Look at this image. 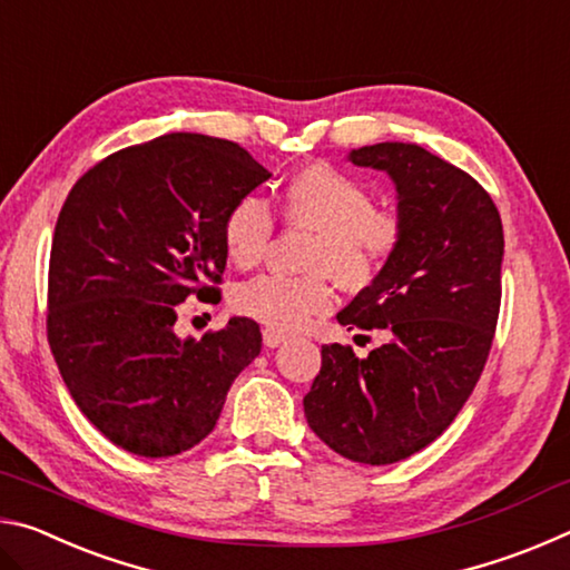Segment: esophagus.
Listing matches in <instances>:
<instances>
[{
  "label": "esophagus",
  "mask_w": 570,
  "mask_h": 570,
  "mask_svg": "<svg viewBox=\"0 0 570 570\" xmlns=\"http://www.w3.org/2000/svg\"><path fill=\"white\" fill-rule=\"evenodd\" d=\"M286 336L282 332H274V330H264V346L266 350H274V346L284 344Z\"/></svg>",
  "instance_id": "obj_1"
}]
</instances>
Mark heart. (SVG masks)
<instances>
[{
    "instance_id": "obj_1",
    "label": "heart",
    "mask_w": 570,
    "mask_h": 570,
    "mask_svg": "<svg viewBox=\"0 0 570 570\" xmlns=\"http://www.w3.org/2000/svg\"><path fill=\"white\" fill-rule=\"evenodd\" d=\"M288 226L312 230L302 278L264 274L240 284L234 308L266 330L296 332L332 306V278L344 288H364L377 276L402 236L397 214L374 208L360 180L332 166H308L286 183L278 198ZM224 248L230 262L250 268L262 262L274 236V216L262 198L244 196L226 210Z\"/></svg>"
}]
</instances>
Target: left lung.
Here are the masks:
<instances>
[{"label":"left lung","instance_id":"8db88e82","mask_svg":"<svg viewBox=\"0 0 570 570\" xmlns=\"http://www.w3.org/2000/svg\"><path fill=\"white\" fill-rule=\"evenodd\" d=\"M350 160L394 180L402 236L336 320L387 342L364 360L324 344L304 414L342 458L390 465L438 440L475 390L500 312L503 224L475 178L414 142L364 146Z\"/></svg>","mask_w":570,"mask_h":570}]
</instances>
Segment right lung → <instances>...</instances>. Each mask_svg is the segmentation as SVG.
Masks as SVG:
<instances>
[{
  "label": "right lung",
  "mask_w": 570,
  "mask_h": 570,
  "mask_svg": "<svg viewBox=\"0 0 570 570\" xmlns=\"http://www.w3.org/2000/svg\"><path fill=\"white\" fill-rule=\"evenodd\" d=\"M268 178L236 142L170 132L100 160L65 200L47 340L77 407L132 455L198 445L262 352L246 316L200 340H180L173 324L188 296L218 294L226 210Z\"/></svg>",
  "instance_id": "obj_1"
}]
</instances>
